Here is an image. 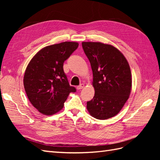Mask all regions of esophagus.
<instances>
[{"label": "esophagus", "mask_w": 160, "mask_h": 160, "mask_svg": "<svg viewBox=\"0 0 160 160\" xmlns=\"http://www.w3.org/2000/svg\"><path fill=\"white\" fill-rule=\"evenodd\" d=\"M84 87V84H80L79 86L77 87V89H78V90L82 89Z\"/></svg>", "instance_id": "obj_1"}]
</instances>
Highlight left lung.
I'll use <instances>...</instances> for the list:
<instances>
[{"instance_id":"1","label":"left lung","mask_w":160,"mask_h":160,"mask_svg":"<svg viewBox=\"0 0 160 160\" xmlns=\"http://www.w3.org/2000/svg\"><path fill=\"white\" fill-rule=\"evenodd\" d=\"M82 45L93 71L95 89L87 108L93 118L107 120L121 111L130 96V67L123 54L111 45L82 42Z\"/></svg>"}]
</instances>
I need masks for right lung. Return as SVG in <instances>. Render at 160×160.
<instances>
[{
	"mask_svg": "<svg viewBox=\"0 0 160 160\" xmlns=\"http://www.w3.org/2000/svg\"><path fill=\"white\" fill-rule=\"evenodd\" d=\"M76 42H64L47 46L30 60L24 75L23 84L30 102L46 115L60 111L71 92L64 72V62L78 47Z\"/></svg>",
	"mask_w": 160,
	"mask_h": 160,
	"instance_id": "1",
	"label": "right lung"
}]
</instances>
